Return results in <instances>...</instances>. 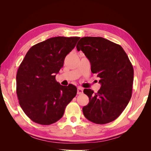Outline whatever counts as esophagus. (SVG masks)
Wrapping results in <instances>:
<instances>
[{
    "instance_id": "34e87169",
    "label": "esophagus",
    "mask_w": 151,
    "mask_h": 151,
    "mask_svg": "<svg viewBox=\"0 0 151 151\" xmlns=\"http://www.w3.org/2000/svg\"><path fill=\"white\" fill-rule=\"evenodd\" d=\"M83 93V89L81 87H78L77 88V94H81Z\"/></svg>"
}]
</instances>
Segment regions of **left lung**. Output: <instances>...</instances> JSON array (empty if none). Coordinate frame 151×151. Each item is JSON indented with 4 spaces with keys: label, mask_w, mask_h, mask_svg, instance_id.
Wrapping results in <instances>:
<instances>
[{
    "label": "left lung",
    "mask_w": 151,
    "mask_h": 151,
    "mask_svg": "<svg viewBox=\"0 0 151 151\" xmlns=\"http://www.w3.org/2000/svg\"><path fill=\"white\" fill-rule=\"evenodd\" d=\"M89 59L91 72L100 78L98 93L84 89L89 103L84 116L96 124L113 122L124 110L132 97L134 68L120 45L102 37L81 38L76 46Z\"/></svg>",
    "instance_id": "1"
}]
</instances>
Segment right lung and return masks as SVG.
<instances>
[{"label": "right lung", "mask_w": 151, "mask_h": 151, "mask_svg": "<svg viewBox=\"0 0 151 151\" xmlns=\"http://www.w3.org/2000/svg\"><path fill=\"white\" fill-rule=\"evenodd\" d=\"M79 37L57 36L33 45L27 52L16 75V93L22 110L40 125L55 123L77 94L71 84L60 85L55 74Z\"/></svg>", "instance_id": "obj_1"}]
</instances>
